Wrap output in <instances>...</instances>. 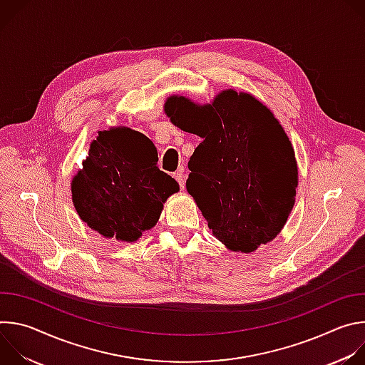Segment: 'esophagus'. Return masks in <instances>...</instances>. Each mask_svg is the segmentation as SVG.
<instances>
[{
	"label": "esophagus",
	"mask_w": 365,
	"mask_h": 365,
	"mask_svg": "<svg viewBox=\"0 0 365 365\" xmlns=\"http://www.w3.org/2000/svg\"><path fill=\"white\" fill-rule=\"evenodd\" d=\"M175 179L178 180V183H179L180 189H185V182H186V178H185V175H183V172H182V170H179V172H176V173H175Z\"/></svg>",
	"instance_id": "34e87169"
}]
</instances>
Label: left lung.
Instances as JSON below:
<instances>
[{"mask_svg": "<svg viewBox=\"0 0 365 365\" xmlns=\"http://www.w3.org/2000/svg\"><path fill=\"white\" fill-rule=\"evenodd\" d=\"M165 113L202 138L186 189L214 237L245 254L273 241L293 210L299 178L294 148L272 110L251 93L224 89L203 106L172 95Z\"/></svg>", "mask_w": 365, "mask_h": 365, "instance_id": "obj_1", "label": "left lung"}]
</instances>
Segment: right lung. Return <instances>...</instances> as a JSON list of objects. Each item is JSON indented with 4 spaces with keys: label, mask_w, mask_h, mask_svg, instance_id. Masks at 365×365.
<instances>
[{
    "label": "right lung",
    "mask_w": 365,
    "mask_h": 365,
    "mask_svg": "<svg viewBox=\"0 0 365 365\" xmlns=\"http://www.w3.org/2000/svg\"><path fill=\"white\" fill-rule=\"evenodd\" d=\"M158 162V148L144 134L128 127L99 131L71 183L79 218L106 238L137 241L158 224L168 197L179 192V183Z\"/></svg>",
    "instance_id": "obj_1"
}]
</instances>
